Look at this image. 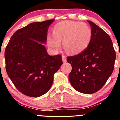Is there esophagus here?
Listing matches in <instances>:
<instances>
[{
	"label": "esophagus",
	"instance_id": "esophagus-1",
	"mask_svg": "<svg viewBox=\"0 0 120 120\" xmlns=\"http://www.w3.org/2000/svg\"><path fill=\"white\" fill-rule=\"evenodd\" d=\"M62 60H63V63H65L67 61V57L64 55H62Z\"/></svg>",
	"mask_w": 120,
	"mask_h": 120
}]
</instances>
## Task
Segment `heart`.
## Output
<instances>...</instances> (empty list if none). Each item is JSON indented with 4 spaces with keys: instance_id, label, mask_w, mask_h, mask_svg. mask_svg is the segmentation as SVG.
I'll return each instance as SVG.
<instances>
[{
    "instance_id": "b5f03b06",
    "label": "heart",
    "mask_w": 120,
    "mask_h": 120,
    "mask_svg": "<svg viewBox=\"0 0 120 120\" xmlns=\"http://www.w3.org/2000/svg\"><path fill=\"white\" fill-rule=\"evenodd\" d=\"M52 37L47 39L48 46L58 49L63 42V49L68 54L82 53L90 45L92 39L90 27L85 22L64 21L56 24L52 29Z\"/></svg>"
}]
</instances>
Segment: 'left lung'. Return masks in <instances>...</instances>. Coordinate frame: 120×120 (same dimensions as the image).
I'll list each match as a JSON object with an SVG mask.
<instances>
[{"label":"left lung","instance_id":"obj_1","mask_svg":"<svg viewBox=\"0 0 120 120\" xmlns=\"http://www.w3.org/2000/svg\"><path fill=\"white\" fill-rule=\"evenodd\" d=\"M88 22L92 31L90 45L67 60L72 67L69 74L71 86L78 92L91 94L100 90L112 74L116 52L109 35L92 21Z\"/></svg>","mask_w":120,"mask_h":120}]
</instances>
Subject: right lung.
Instances as JSON below:
<instances>
[{"label":"right lung","instance_id":"right-lung-1","mask_svg":"<svg viewBox=\"0 0 120 120\" xmlns=\"http://www.w3.org/2000/svg\"><path fill=\"white\" fill-rule=\"evenodd\" d=\"M54 20L36 22L13 34L5 49V69L19 91L39 97L49 91L53 75L63 64L60 55L51 56L41 43H46L49 25Z\"/></svg>","mask_w":120,"mask_h":120}]
</instances>
